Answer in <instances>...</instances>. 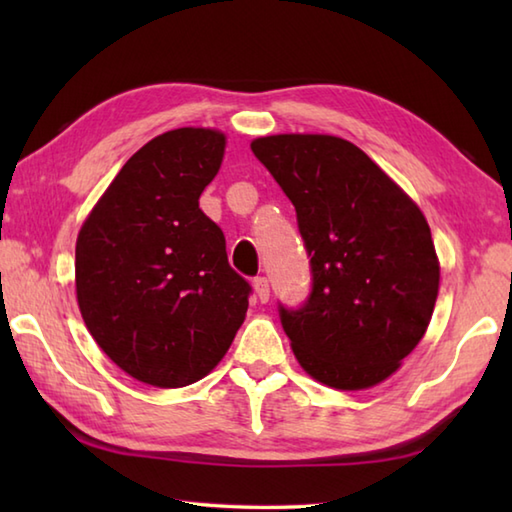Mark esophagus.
Here are the masks:
<instances>
[{"label": "esophagus", "mask_w": 512, "mask_h": 512, "mask_svg": "<svg viewBox=\"0 0 512 512\" xmlns=\"http://www.w3.org/2000/svg\"><path fill=\"white\" fill-rule=\"evenodd\" d=\"M253 288H255L257 299L262 301V303H266L270 299V286H268V279L266 277H257L253 281Z\"/></svg>", "instance_id": "34e87169"}]
</instances>
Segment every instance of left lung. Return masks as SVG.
Masks as SVG:
<instances>
[{
	"mask_svg": "<svg viewBox=\"0 0 512 512\" xmlns=\"http://www.w3.org/2000/svg\"><path fill=\"white\" fill-rule=\"evenodd\" d=\"M295 204L312 295L281 308L303 372L341 391L396 374L429 328L440 262L420 206L350 140L275 134L250 143Z\"/></svg>",
	"mask_w": 512,
	"mask_h": 512,
	"instance_id": "1",
	"label": "left lung"
}]
</instances>
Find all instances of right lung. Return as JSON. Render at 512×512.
Segmentation results:
<instances>
[{
  "label": "right lung",
  "mask_w": 512,
  "mask_h": 512,
  "mask_svg": "<svg viewBox=\"0 0 512 512\" xmlns=\"http://www.w3.org/2000/svg\"><path fill=\"white\" fill-rule=\"evenodd\" d=\"M226 134L180 127L151 138L116 173L76 237L85 328L125 374L176 389L211 374L246 319L250 286L228 266L200 195Z\"/></svg>",
  "instance_id": "right-lung-1"
}]
</instances>
